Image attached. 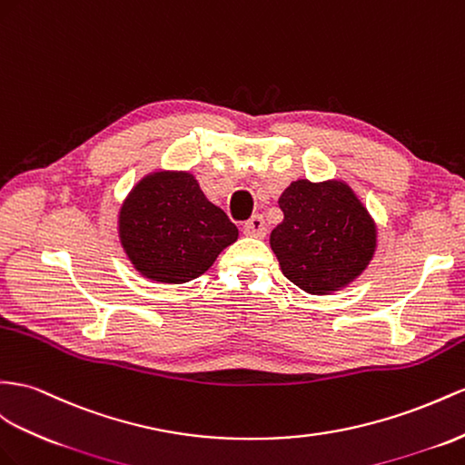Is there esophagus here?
I'll return each instance as SVG.
<instances>
[{
  "mask_svg": "<svg viewBox=\"0 0 465 465\" xmlns=\"http://www.w3.org/2000/svg\"><path fill=\"white\" fill-rule=\"evenodd\" d=\"M243 233L252 235V237H265L267 233V225L263 216H253L252 220H247L243 223Z\"/></svg>",
  "mask_w": 465,
  "mask_h": 465,
  "instance_id": "1",
  "label": "esophagus"
}]
</instances>
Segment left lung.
Returning <instances> with one entry per match:
<instances>
[{"mask_svg": "<svg viewBox=\"0 0 465 465\" xmlns=\"http://www.w3.org/2000/svg\"><path fill=\"white\" fill-rule=\"evenodd\" d=\"M284 220L269 243L282 275L308 294L346 289L371 263L377 223L343 181L291 183L279 198Z\"/></svg>", "mask_w": 465, "mask_h": 465, "instance_id": "8db88e82", "label": "left lung"}]
</instances>
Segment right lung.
I'll return each instance as SVG.
<instances>
[{
  "mask_svg": "<svg viewBox=\"0 0 465 465\" xmlns=\"http://www.w3.org/2000/svg\"><path fill=\"white\" fill-rule=\"evenodd\" d=\"M117 235L143 277L181 284L204 275L240 232L204 196L194 174L154 171L122 202Z\"/></svg>",
  "mask_w": 465,
  "mask_h": 465,
  "instance_id": "1",
  "label": "right lung"
}]
</instances>
